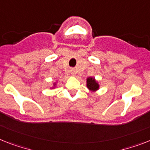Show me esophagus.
I'll use <instances>...</instances> for the list:
<instances>
[{"label": "esophagus", "mask_w": 150, "mask_h": 150, "mask_svg": "<svg viewBox=\"0 0 150 150\" xmlns=\"http://www.w3.org/2000/svg\"><path fill=\"white\" fill-rule=\"evenodd\" d=\"M71 74L73 75V76H75V74H76V73H75V69H71Z\"/></svg>", "instance_id": "obj_1"}]
</instances>
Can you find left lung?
I'll list each match as a JSON object with an SVG mask.
<instances>
[{"mask_svg":"<svg viewBox=\"0 0 150 150\" xmlns=\"http://www.w3.org/2000/svg\"><path fill=\"white\" fill-rule=\"evenodd\" d=\"M86 86L91 92H96L100 88V85L98 81L94 77H88L86 79Z\"/></svg>","mask_w":150,"mask_h":150,"instance_id":"8db88e82","label":"left lung"}]
</instances>
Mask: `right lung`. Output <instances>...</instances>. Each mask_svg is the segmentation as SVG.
Masks as SVG:
<instances>
[{"mask_svg": "<svg viewBox=\"0 0 150 150\" xmlns=\"http://www.w3.org/2000/svg\"><path fill=\"white\" fill-rule=\"evenodd\" d=\"M56 86H57V81H56V82H53V83H52V86L50 87V88H51V89L56 88Z\"/></svg>", "mask_w": 150, "mask_h": 150, "instance_id": "1", "label": "right lung"}]
</instances>
